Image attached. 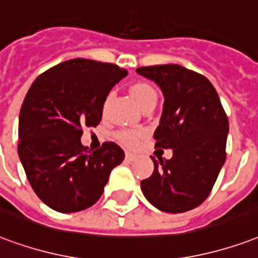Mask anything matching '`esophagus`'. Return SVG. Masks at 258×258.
Masks as SVG:
<instances>
[{
  "label": "esophagus",
  "mask_w": 258,
  "mask_h": 258,
  "mask_svg": "<svg viewBox=\"0 0 258 258\" xmlns=\"http://www.w3.org/2000/svg\"><path fill=\"white\" fill-rule=\"evenodd\" d=\"M137 157H138V156H137L135 153H130L128 152V153L125 154V160H127V161H135Z\"/></svg>",
  "instance_id": "34e87169"
}]
</instances>
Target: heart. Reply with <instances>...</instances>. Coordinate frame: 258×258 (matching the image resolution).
<instances>
[{"label": "heart", "mask_w": 258, "mask_h": 258, "mask_svg": "<svg viewBox=\"0 0 258 258\" xmlns=\"http://www.w3.org/2000/svg\"><path fill=\"white\" fill-rule=\"evenodd\" d=\"M130 95L133 97L135 104L138 105L141 109H145L148 106H154L157 102V91L154 90L153 86L145 82H139L130 87ZM108 98L105 100L106 104ZM119 139L125 145H135L139 139L142 138V131L138 130H121L117 134Z\"/></svg>", "instance_id": "b5f03b06"}]
</instances>
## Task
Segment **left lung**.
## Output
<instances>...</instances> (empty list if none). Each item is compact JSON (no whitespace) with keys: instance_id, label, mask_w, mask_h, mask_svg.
<instances>
[{"instance_id":"1","label":"left lung","mask_w":258,"mask_h":258,"mask_svg":"<svg viewBox=\"0 0 258 258\" xmlns=\"http://www.w3.org/2000/svg\"><path fill=\"white\" fill-rule=\"evenodd\" d=\"M139 75L161 89L164 106L154 131L156 148L172 158L152 157L154 171L141 182L153 207L167 213L191 211L207 200L226 161L228 119L207 78L177 64L141 67Z\"/></svg>"}]
</instances>
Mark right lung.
Wrapping results in <instances>:
<instances>
[{"label":"right lung","instance_id":"obj_1","mask_svg":"<svg viewBox=\"0 0 258 258\" xmlns=\"http://www.w3.org/2000/svg\"><path fill=\"white\" fill-rule=\"evenodd\" d=\"M127 71L86 58L51 67L34 81L19 116V157L39 200L61 213L98 201L110 171L124 160L113 142L91 152L82 127H95L106 97Z\"/></svg>","mask_w":258,"mask_h":258}]
</instances>
